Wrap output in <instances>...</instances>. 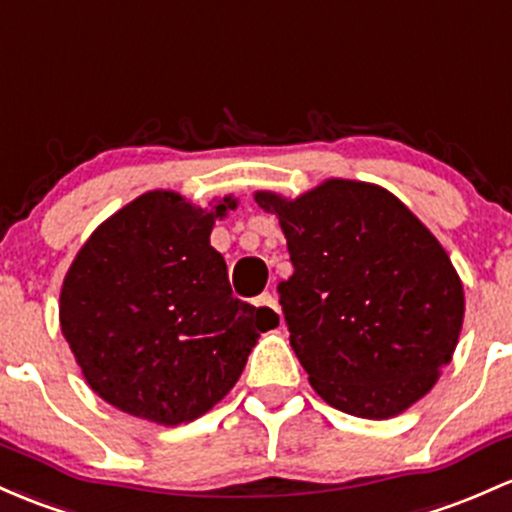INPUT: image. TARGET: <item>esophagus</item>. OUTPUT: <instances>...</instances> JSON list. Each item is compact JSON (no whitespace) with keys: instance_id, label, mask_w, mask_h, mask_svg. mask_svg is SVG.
Returning a JSON list of instances; mask_svg holds the SVG:
<instances>
[{"instance_id":"obj_1","label":"esophagus","mask_w":512,"mask_h":512,"mask_svg":"<svg viewBox=\"0 0 512 512\" xmlns=\"http://www.w3.org/2000/svg\"><path fill=\"white\" fill-rule=\"evenodd\" d=\"M257 306H265V308H272V311L282 313V311H279L277 296H274L272 291H265V294H262V296H257Z\"/></svg>"}]
</instances>
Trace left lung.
Segmentation results:
<instances>
[{
  "label": "left lung",
  "mask_w": 512,
  "mask_h": 512,
  "mask_svg": "<svg viewBox=\"0 0 512 512\" xmlns=\"http://www.w3.org/2000/svg\"><path fill=\"white\" fill-rule=\"evenodd\" d=\"M255 201L284 230L294 274L279 303L318 396L357 418L408 411L452 362L464 323L462 279L440 240L372 182L333 177Z\"/></svg>",
  "instance_id": "obj_1"
}]
</instances>
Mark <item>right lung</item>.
Wrapping results in <instances>:
<instances>
[{"label":"right lung","instance_id":"1","mask_svg":"<svg viewBox=\"0 0 512 512\" xmlns=\"http://www.w3.org/2000/svg\"><path fill=\"white\" fill-rule=\"evenodd\" d=\"M233 194L196 206L170 189L140 194L97 226L60 289V330L89 389L157 425L209 413L243 374L272 308L235 299L211 247Z\"/></svg>","mask_w":512,"mask_h":512}]
</instances>
